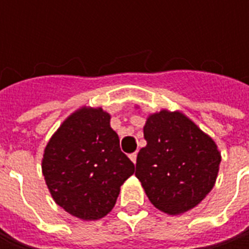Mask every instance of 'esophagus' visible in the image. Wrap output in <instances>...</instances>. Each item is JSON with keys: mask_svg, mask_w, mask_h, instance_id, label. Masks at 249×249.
I'll return each mask as SVG.
<instances>
[{"mask_svg": "<svg viewBox=\"0 0 249 249\" xmlns=\"http://www.w3.org/2000/svg\"><path fill=\"white\" fill-rule=\"evenodd\" d=\"M129 157H130V159H131V162H133V163H136V160H137V152H133V154H130Z\"/></svg>", "mask_w": 249, "mask_h": 249, "instance_id": "34e87169", "label": "esophagus"}]
</instances>
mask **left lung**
I'll list each match as a JSON object with an SVG mask.
<instances>
[{"mask_svg":"<svg viewBox=\"0 0 249 249\" xmlns=\"http://www.w3.org/2000/svg\"><path fill=\"white\" fill-rule=\"evenodd\" d=\"M136 176L152 205L178 215L198 205L213 188L220 165L215 141L180 112L160 110L144 126Z\"/></svg>","mask_w":249,"mask_h":249,"instance_id":"8db88e82","label":"left lung"}]
</instances>
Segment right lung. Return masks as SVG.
<instances>
[{
    "instance_id": "add662e5",
    "label": "right lung",
    "mask_w": 249,
    "mask_h": 249,
    "mask_svg": "<svg viewBox=\"0 0 249 249\" xmlns=\"http://www.w3.org/2000/svg\"><path fill=\"white\" fill-rule=\"evenodd\" d=\"M110 116L101 109L74 112L44 151L43 175L55 202L71 215L97 220L116 204L120 186L134 173Z\"/></svg>"
}]
</instances>
